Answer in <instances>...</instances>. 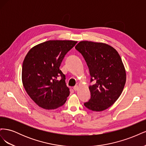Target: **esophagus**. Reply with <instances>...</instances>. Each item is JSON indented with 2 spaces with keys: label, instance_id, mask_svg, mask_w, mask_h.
<instances>
[{
  "label": "esophagus",
  "instance_id": "34e87169",
  "mask_svg": "<svg viewBox=\"0 0 146 146\" xmlns=\"http://www.w3.org/2000/svg\"><path fill=\"white\" fill-rule=\"evenodd\" d=\"M78 86H74V90L75 91H78Z\"/></svg>",
  "mask_w": 146,
  "mask_h": 146
}]
</instances>
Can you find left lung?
Instances as JSON below:
<instances>
[{
    "instance_id": "obj_1",
    "label": "left lung",
    "mask_w": 146,
    "mask_h": 146,
    "mask_svg": "<svg viewBox=\"0 0 146 146\" xmlns=\"http://www.w3.org/2000/svg\"><path fill=\"white\" fill-rule=\"evenodd\" d=\"M83 55L90 70L91 98L84 104L93 111L111 107L121 96L126 82V72L120 55L107 44L88 41L75 47Z\"/></svg>"
}]
</instances>
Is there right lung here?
Here are the masks:
<instances>
[{"instance_id":"add662e5","label":"right lung","mask_w":146,"mask_h":146,"mask_svg":"<svg viewBox=\"0 0 146 146\" xmlns=\"http://www.w3.org/2000/svg\"><path fill=\"white\" fill-rule=\"evenodd\" d=\"M77 42L49 40L33 47L26 55L22 81L27 93L39 107L54 110L66 102L70 91L60 66L65 55Z\"/></svg>"}]
</instances>
